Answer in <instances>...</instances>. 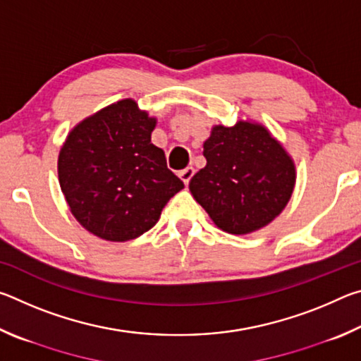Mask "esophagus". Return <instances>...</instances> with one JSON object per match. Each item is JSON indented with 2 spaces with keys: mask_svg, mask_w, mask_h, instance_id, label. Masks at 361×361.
<instances>
[{
  "mask_svg": "<svg viewBox=\"0 0 361 361\" xmlns=\"http://www.w3.org/2000/svg\"><path fill=\"white\" fill-rule=\"evenodd\" d=\"M192 175H194V167H186L185 170H181V172L178 173V176L181 178V181L185 183L186 186L189 185V181H191Z\"/></svg>",
  "mask_w": 361,
  "mask_h": 361,
  "instance_id": "esophagus-1",
  "label": "esophagus"
}]
</instances>
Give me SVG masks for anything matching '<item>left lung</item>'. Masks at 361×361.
Segmentation results:
<instances>
[{
  "mask_svg": "<svg viewBox=\"0 0 361 361\" xmlns=\"http://www.w3.org/2000/svg\"><path fill=\"white\" fill-rule=\"evenodd\" d=\"M204 156L207 166L189 181V191L224 232L243 235L264 228L291 199L295 161L259 122L213 126Z\"/></svg>",
  "mask_w": 361,
  "mask_h": 361,
  "instance_id": "8db88e82",
  "label": "left lung"
}]
</instances>
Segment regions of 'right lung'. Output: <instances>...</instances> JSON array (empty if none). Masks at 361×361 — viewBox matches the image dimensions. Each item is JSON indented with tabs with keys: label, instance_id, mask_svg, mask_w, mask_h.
Segmentation results:
<instances>
[{
	"label": "right lung",
	"instance_id": "obj_1",
	"mask_svg": "<svg viewBox=\"0 0 361 361\" xmlns=\"http://www.w3.org/2000/svg\"><path fill=\"white\" fill-rule=\"evenodd\" d=\"M157 124L137 102L102 108L71 129L59 152V183L71 215L90 234L127 242L149 231L185 185L151 143Z\"/></svg>",
	"mask_w": 361,
	"mask_h": 361
}]
</instances>
